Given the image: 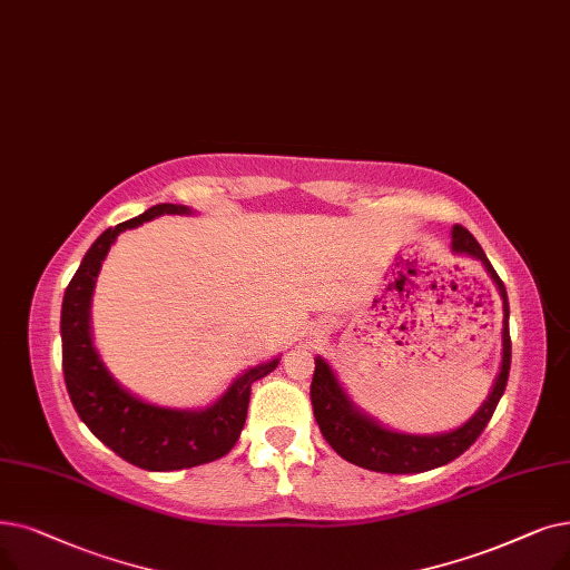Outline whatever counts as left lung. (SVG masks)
<instances>
[{
  "label": "left lung",
  "instance_id": "8db88e82",
  "mask_svg": "<svg viewBox=\"0 0 570 570\" xmlns=\"http://www.w3.org/2000/svg\"><path fill=\"white\" fill-rule=\"evenodd\" d=\"M452 252L465 254L478 258L489 277L497 284L501 301H503V356H501V373L493 382L489 399L482 407L468 419V422L450 433H435V435H412L384 429L373 416L361 412L342 384L337 382L333 367L316 356L314 358V377L309 386V399L314 407V419L324 433L331 448L350 463L361 465L365 470H375V473H391V475H405V473H426V470L440 468L444 463L461 456L470 444H473L482 431L487 429L489 419L497 410L501 395L508 384L510 375V307H508V293L491 267L489 258L484 256L478 239L470 235L463 226L452 228Z\"/></svg>",
  "mask_w": 570,
  "mask_h": 570
}]
</instances>
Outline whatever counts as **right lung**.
<instances>
[{
  "label": "right lung",
  "instance_id": "obj_1",
  "mask_svg": "<svg viewBox=\"0 0 570 570\" xmlns=\"http://www.w3.org/2000/svg\"><path fill=\"white\" fill-rule=\"evenodd\" d=\"M163 214H190L184 205H156L105 230L86 252L62 298V373L73 410L90 433L120 459L144 470H181L226 456L244 429L252 384L279 365L272 358L244 373L205 410H171L146 403L122 389L97 354L90 335V301L116 237Z\"/></svg>",
  "mask_w": 570,
  "mask_h": 570
}]
</instances>
